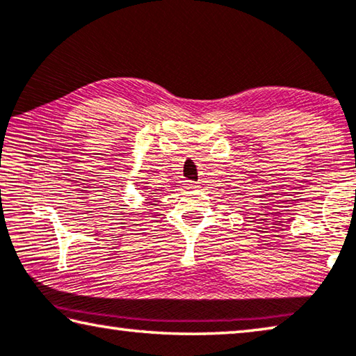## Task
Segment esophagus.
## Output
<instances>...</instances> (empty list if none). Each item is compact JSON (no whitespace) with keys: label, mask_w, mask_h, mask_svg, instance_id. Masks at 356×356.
<instances>
[{"label":"esophagus","mask_w":356,"mask_h":356,"mask_svg":"<svg viewBox=\"0 0 356 356\" xmlns=\"http://www.w3.org/2000/svg\"><path fill=\"white\" fill-rule=\"evenodd\" d=\"M184 187L188 188V190H193V188L198 187V185H196L195 182H191V180H184Z\"/></svg>","instance_id":"obj_1"}]
</instances>
